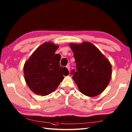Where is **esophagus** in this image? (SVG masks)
I'll return each mask as SVG.
<instances>
[{
  "instance_id": "obj_1",
  "label": "esophagus",
  "mask_w": 132,
  "mask_h": 132,
  "mask_svg": "<svg viewBox=\"0 0 132 132\" xmlns=\"http://www.w3.org/2000/svg\"><path fill=\"white\" fill-rule=\"evenodd\" d=\"M66 68L68 69V70L69 71H70V65L69 64H68V65L66 66Z\"/></svg>"
}]
</instances>
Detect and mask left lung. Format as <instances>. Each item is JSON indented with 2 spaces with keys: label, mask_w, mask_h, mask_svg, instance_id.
Segmentation results:
<instances>
[{
  "label": "left lung",
  "mask_w": 132,
  "mask_h": 132,
  "mask_svg": "<svg viewBox=\"0 0 132 132\" xmlns=\"http://www.w3.org/2000/svg\"><path fill=\"white\" fill-rule=\"evenodd\" d=\"M74 53L77 71H71L72 79L81 93L89 97L100 94L109 85L112 77L110 62L89 42L70 43Z\"/></svg>",
  "instance_id": "1"
}]
</instances>
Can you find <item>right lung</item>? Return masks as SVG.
Listing matches in <instances>:
<instances>
[{
    "mask_svg": "<svg viewBox=\"0 0 132 132\" xmlns=\"http://www.w3.org/2000/svg\"><path fill=\"white\" fill-rule=\"evenodd\" d=\"M51 42L39 46L24 65V78L27 85L35 94L46 96L55 90L69 74L66 68L60 66L61 55L55 54L59 47Z\"/></svg>",
    "mask_w": 132,
    "mask_h": 132,
    "instance_id": "right-lung-1",
    "label": "right lung"
}]
</instances>
